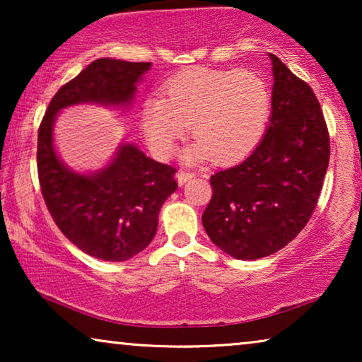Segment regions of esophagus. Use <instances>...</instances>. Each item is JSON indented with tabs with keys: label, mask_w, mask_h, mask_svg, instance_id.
<instances>
[{
	"label": "esophagus",
	"mask_w": 362,
	"mask_h": 362,
	"mask_svg": "<svg viewBox=\"0 0 362 362\" xmlns=\"http://www.w3.org/2000/svg\"><path fill=\"white\" fill-rule=\"evenodd\" d=\"M192 177H194V173H191V171H177V175H176V180H177V182H180V186L185 185L186 181L192 180Z\"/></svg>",
	"instance_id": "esophagus-1"
}]
</instances>
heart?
I'll use <instances>...</instances> for the list:
<instances>
[{"mask_svg": "<svg viewBox=\"0 0 362 362\" xmlns=\"http://www.w3.org/2000/svg\"><path fill=\"white\" fill-rule=\"evenodd\" d=\"M270 108V88L259 74L196 67L168 78L165 98H146L141 128L153 153L168 156L189 125L196 141L182 153L185 161L226 165L259 145Z\"/></svg>", "mask_w": 362, "mask_h": 362, "instance_id": "b5f03b06", "label": "heart"}]
</instances>
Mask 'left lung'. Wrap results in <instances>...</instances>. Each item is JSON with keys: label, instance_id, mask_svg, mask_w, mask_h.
<instances>
[{"label": "left lung", "instance_id": "obj_1", "mask_svg": "<svg viewBox=\"0 0 362 362\" xmlns=\"http://www.w3.org/2000/svg\"><path fill=\"white\" fill-rule=\"evenodd\" d=\"M272 117L249 158L211 176L202 214L209 239L239 260L272 255L313 214L329 163V135L313 90L274 54Z\"/></svg>", "mask_w": 362, "mask_h": 362}]
</instances>
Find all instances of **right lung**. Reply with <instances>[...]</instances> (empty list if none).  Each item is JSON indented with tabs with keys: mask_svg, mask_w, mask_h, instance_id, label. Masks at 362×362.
<instances>
[{
	"mask_svg": "<svg viewBox=\"0 0 362 362\" xmlns=\"http://www.w3.org/2000/svg\"><path fill=\"white\" fill-rule=\"evenodd\" d=\"M150 67L151 62L97 59L59 88L39 125L37 175L47 209L74 245L100 260H128L150 245L163 202L177 189L176 170L122 143L105 168L81 175L59 160L52 127L62 108L77 103L132 105Z\"/></svg>",
	"mask_w": 362,
	"mask_h": 362,
	"instance_id": "add662e5",
	"label": "right lung"
}]
</instances>
